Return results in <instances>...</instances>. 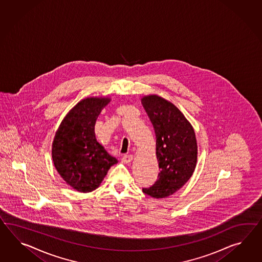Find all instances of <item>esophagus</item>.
Listing matches in <instances>:
<instances>
[{
    "label": "esophagus",
    "mask_w": 262,
    "mask_h": 262,
    "mask_svg": "<svg viewBox=\"0 0 262 262\" xmlns=\"http://www.w3.org/2000/svg\"><path fill=\"white\" fill-rule=\"evenodd\" d=\"M134 159V155H132V154H129V155H124L123 156V158H122V162L124 163V164H128V163H130Z\"/></svg>",
    "instance_id": "esophagus-1"
}]
</instances>
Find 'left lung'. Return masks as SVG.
<instances>
[{
	"label": "left lung",
	"instance_id": "left-lung-1",
	"mask_svg": "<svg viewBox=\"0 0 262 262\" xmlns=\"http://www.w3.org/2000/svg\"><path fill=\"white\" fill-rule=\"evenodd\" d=\"M141 102L156 135L158 179L143 192L155 199L178 191L190 179L198 160L196 134L190 122L173 103L158 95L142 96Z\"/></svg>",
	"mask_w": 262,
	"mask_h": 262
}]
</instances>
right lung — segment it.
<instances>
[{
  "label": "right lung",
  "instance_id": "right-lung-1",
  "mask_svg": "<svg viewBox=\"0 0 262 262\" xmlns=\"http://www.w3.org/2000/svg\"><path fill=\"white\" fill-rule=\"evenodd\" d=\"M111 101L92 96L71 108L60 123L52 144V159L60 177L77 191L88 193L102 183L110 167L118 163L96 140L98 115Z\"/></svg>",
  "mask_w": 262,
  "mask_h": 262
}]
</instances>
